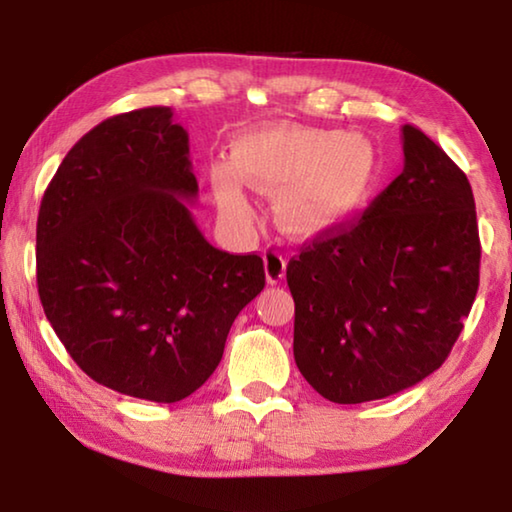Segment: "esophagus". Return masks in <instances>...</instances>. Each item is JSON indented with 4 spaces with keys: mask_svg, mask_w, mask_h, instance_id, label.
<instances>
[{
    "mask_svg": "<svg viewBox=\"0 0 512 512\" xmlns=\"http://www.w3.org/2000/svg\"><path fill=\"white\" fill-rule=\"evenodd\" d=\"M264 271L268 284H277L284 280L286 273V257L277 248H266L264 250Z\"/></svg>",
    "mask_w": 512,
    "mask_h": 512,
    "instance_id": "34e87169",
    "label": "esophagus"
}]
</instances>
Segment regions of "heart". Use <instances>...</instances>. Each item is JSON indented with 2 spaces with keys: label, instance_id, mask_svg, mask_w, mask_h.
I'll use <instances>...</instances> for the list:
<instances>
[{
  "label": "heart",
  "instance_id": "heart-1",
  "mask_svg": "<svg viewBox=\"0 0 512 512\" xmlns=\"http://www.w3.org/2000/svg\"><path fill=\"white\" fill-rule=\"evenodd\" d=\"M376 150L365 136L311 127H262L232 145V165L217 163L210 185L221 215H248L244 183L273 194L277 226L293 237H315L342 224L367 199Z\"/></svg>",
  "mask_w": 512,
  "mask_h": 512
}]
</instances>
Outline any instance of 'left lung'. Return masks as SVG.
Segmentation results:
<instances>
[{
  "instance_id": "left-lung-1",
  "label": "left lung",
  "mask_w": 512,
  "mask_h": 512,
  "mask_svg": "<svg viewBox=\"0 0 512 512\" xmlns=\"http://www.w3.org/2000/svg\"><path fill=\"white\" fill-rule=\"evenodd\" d=\"M401 134L403 172L358 221L322 232L286 268L295 365L331 403L421 383L448 358L479 288L466 174L421 129Z\"/></svg>"
}]
</instances>
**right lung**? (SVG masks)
<instances>
[{"instance_id": "obj_1", "label": "right lung", "mask_w": 512, "mask_h": 512, "mask_svg": "<svg viewBox=\"0 0 512 512\" xmlns=\"http://www.w3.org/2000/svg\"><path fill=\"white\" fill-rule=\"evenodd\" d=\"M188 132L170 107L102 120L64 156L37 217V291L96 383L176 403L206 383L266 284L259 255L201 235Z\"/></svg>"}]
</instances>
